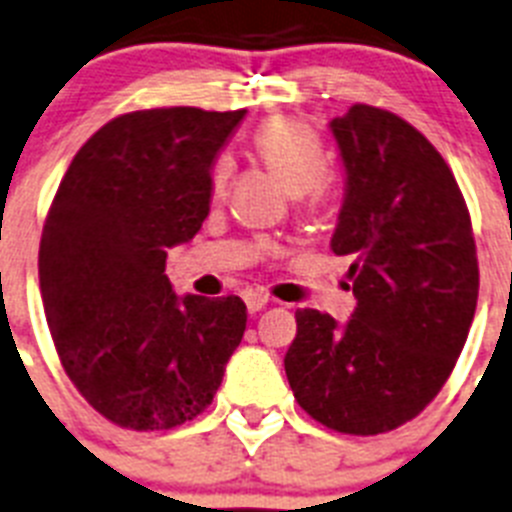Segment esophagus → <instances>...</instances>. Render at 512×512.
<instances>
[{
	"label": "esophagus",
	"instance_id": "34e87169",
	"mask_svg": "<svg viewBox=\"0 0 512 512\" xmlns=\"http://www.w3.org/2000/svg\"><path fill=\"white\" fill-rule=\"evenodd\" d=\"M268 302V294H260V291H247V294H244V304H247L249 315H257L260 309L268 307Z\"/></svg>",
	"mask_w": 512,
	"mask_h": 512
}]
</instances>
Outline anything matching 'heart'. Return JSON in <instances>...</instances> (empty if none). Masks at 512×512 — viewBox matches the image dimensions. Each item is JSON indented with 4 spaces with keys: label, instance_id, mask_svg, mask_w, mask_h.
Returning a JSON list of instances; mask_svg holds the SVG:
<instances>
[{
    "label": "heart",
    "instance_id": "heart-1",
    "mask_svg": "<svg viewBox=\"0 0 512 512\" xmlns=\"http://www.w3.org/2000/svg\"><path fill=\"white\" fill-rule=\"evenodd\" d=\"M252 148L268 169L281 176L294 192L302 213H315L328 200L330 158L315 130L304 122L276 117L263 122L252 135ZM234 174L229 156H218L210 166V192L221 197Z\"/></svg>",
    "mask_w": 512,
    "mask_h": 512
}]
</instances>
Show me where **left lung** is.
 I'll list each match as a JSON object with an SVG mask.
<instances>
[{
	"label": "left lung",
	"instance_id": "obj_1",
	"mask_svg": "<svg viewBox=\"0 0 512 512\" xmlns=\"http://www.w3.org/2000/svg\"><path fill=\"white\" fill-rule=\"evenodd\" d=\"M330 130L346 166L330 249L351 260L356 309L343 328L296 309L283 367L322 427L380 435L422 414L461 356L479 296L474 229L450 166L406 119L354 103Z\"/></svg>",
	"mask_w": 512,
	"mask_h": 512
}]
</instances>
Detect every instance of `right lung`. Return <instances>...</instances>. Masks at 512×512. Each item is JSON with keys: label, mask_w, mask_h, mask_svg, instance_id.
I'll return each mask as SVG.
<instances>
[{"label": "right lung", "mask_w": 512, "mask_h": 512, "mask_svg": "<svg viewBox=\"0 0 512 512\" xmlns=\"http://www.w3.org/2000/svg\"><path fill=\"white\" fill-rule=\"evenodd\" d=\"M247 111L119 114L77 150L46 213L38 278L64 372L111 424L182 427L213 403L247 328L239 296L176 299L169 247L210 210V166Z\"/></svg>", "instance_id": "add662e5"}]
</instances>
